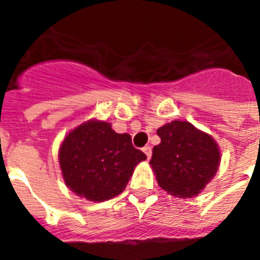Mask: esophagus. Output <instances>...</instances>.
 Masks as SVG:
<instances>
[{
  "instance_id": "obj_1",
  "label": "esophagus",
  "mask_w": 260,
  "mask_h": 260,
  "mask_svg": "<svg viewBox=\"0 0 260 260\" xmlns=\"http://www.w3.org/2000/svg\"><path fill=\"white\" fill-rule=\"evenodd\" d=\"M143 152L147 155V159H151V156H152V148H151L150 146L144 147V148H143Z\"/></svg>"
}]
</instances>
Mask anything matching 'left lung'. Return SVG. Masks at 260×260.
<instances>
[{
	"label": "left lung",
	"mask_w": 260,
	"mask_h": 260,
	"mask_svg": "<svg viewBox=\"0 0 260 260\" xmlns=\"http://www.w3.org/2000/svg\"><path fill=\"white\" fill-rule=\"evenodd\" d=\"M150 165L159 186L175 197L197 196L214 177L220 151L209 135L187 121H171L158 129Z\"/></svg>",
	"instance_id": "1"
}]
</instances>
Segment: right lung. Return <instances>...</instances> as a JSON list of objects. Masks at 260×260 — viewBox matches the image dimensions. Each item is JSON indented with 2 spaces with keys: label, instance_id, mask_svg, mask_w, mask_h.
Segmentation results:
<instances>
[{
  "label": "right lung",
  "instance_id": "add662e5",
  "mask_svg": "<svg viewBox=\"0 0 260 260\" xmlns=\"http://www.w3.org/2000/svg\"><path fill=\"white\" fill-rule=\"evenodd\" d=\"M147 159L128 134H116L109 122L91 120L63 140L59 163L66 185L89 201H105L124 191L135 166Z\"/></svg>",
  "mask_w": 260,
  "mask_h": 260
}]
</instances>
